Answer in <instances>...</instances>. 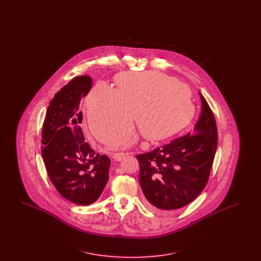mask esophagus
<instances>
[{
	"label": "esophagus",
	"instance_id": "esophagus-1",
	"mask_svg": "<svg viewBox=\"0 0 261 261\" xmlns=\"http://www.w3.org/2000/svg\"><path fill=\"white\" fill-rule=\"evenodd\" d=\"M127 154H128V153H124V152H115V153L112 154V159H113L114 161L120 162Z\"/></svg>",
	"mask_w": 261,
	"mask_h": 261
}]
</instances>
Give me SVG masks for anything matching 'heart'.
Here are the masks:
<instances>
[{"label":"heart","mask_w":261,"mask_h":261,"mask_svg":"<svg viewBox=\"0 0 261 261\" xmlns=\"http://www.w3.org/2000/svg\"><path fill=\"white\" fill-rule=\"evenodd\" d=\"M116 84L117 90L100 81L88 97L89 125L99 141L129 130L133 117L151 141L172 136L194 117L190 89L172 76L159 71L125 72L117 76ZM131 141V134H119L110 139V146L119 148Z\"/></svg>","instance_id":"heart-1"}]
</instances>
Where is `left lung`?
I'll list each match as a JSON object with an SVG mask.
<instances>
[{"instance_id": "1", "label": "left lung", "mask_w": 261, "mask_h": 261, "mask_svg": "<svg viewBox=\"0 0 261 261\" xmlns=\"http://www.w3.org/2000/svg\"><path fill=\"white\" fill-rule=\"evenodd\" d=\"M193 131L162 147L137 155L139 181L154 211H174L197 199L211 175L217 148V127L206 99Z\"/></svg>"}]
</instances>
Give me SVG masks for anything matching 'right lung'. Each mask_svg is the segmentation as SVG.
Returning a JSON list of instances; mask_svg holds the SVG:
<instances>
[{"label":"right lung","instance_id":"obj_1","mask_svg":"<svg viewBox=\"0 0 261 261\" xmlns=\"http://www.w3.org/2000/svg\"><path fill=\"white\" fill-rule=\"evenodd\" d=\"M92 87L91 77L73 78L50 101L42 130V156L53 185L78 205L95 202L109 181L111 160L86 143L79 103Z\"/></svg>","mask_w":261,"mask_h":261}]
</instances>
